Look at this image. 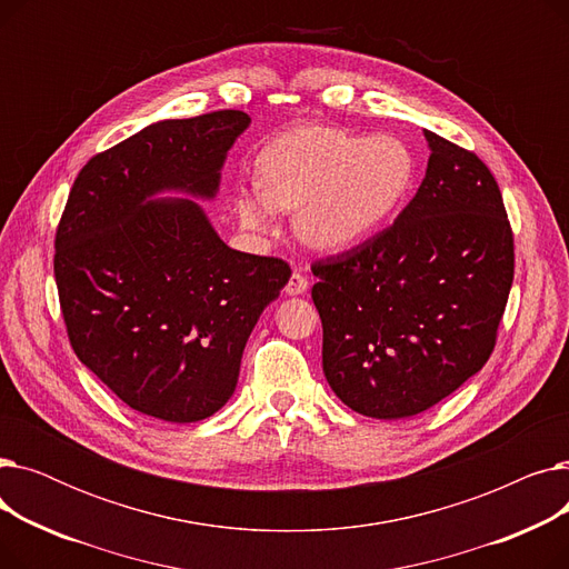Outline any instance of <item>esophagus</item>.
<instances>
[{
    "instance_id": "1",
    "label": "esophagus",
    "mask_w": 569,
    "mask_h": 569,
    "mask_svg": "<svg viewBox=\"0 0 569 569\" xmlns=\"http://www.w3.org/2000/svg\"><path fill=\"white\" fill-rule=\"evenodd\" d=\"M307 288H309L307 277H305V274H300V272H292V277H290V279H288V283H286V295H290V297L305 295V292H307Z\"/></svg>"
}]
</instances>
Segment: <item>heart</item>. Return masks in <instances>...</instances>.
<instances>
[{"label": "heart", "mask_w": 569, "mask_h": 569, "mask_svg": "<svg viewBox=\"0 0 569 569\" xmlns=\"http://www.w3.org/2000/svg\"><path fill=\"white\" fill-rule=\"evenodd\" d=\"M412 157L390 136L357 138L332 127H305L269 142L258 159V184L234 189L244 230L269 232L279 209H297L307 244L341 251L373 234L403 200Z\"/></svg>", "instance_id": "1"}]
</instances>
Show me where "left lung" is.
<instances>
[{"mask_svg":"<svg viewBox=\"0 0 569 569\" xmlns=\"http://www.w3.org/2000/svg\"><path fill=\"white\" fill-rule=\"evenodd\" d=\"M425 138L427 174L397 221L311 267L325 378L376 420L420 415L487 365L515 279L491 170L450 140Z\"/></svg>","mask_w":569,"mask_h":569,"instance_id":"1","label":"left lung"}]
</instances>
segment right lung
<instances>
[{
    "label": "right lung",
    "instance_id": "add662e5",
    "mask_svg": "<svg viewBox=\"0 0 569 569\" xmlns=\"http://www.w3.org/2000/svg\"><path fill=\"white\" fill-rule=\"evenodd\" d=\"M242 110L149 124L87 161L54 237V281L78 360L129 408L189 425L232 397L244 346L288 262L230 249L212 200ZM189 199H157L159 192Z\"/></svg>",
    "mask_w": 569,
    "mask_h": 569
}]
</instances>
